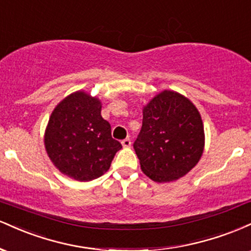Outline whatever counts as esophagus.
<instances>
[{
    "mask_svg": "<svg viewBox=\"0 0 251 251\" xmlns=\"http://www.w3.org/2000/svg\"><path fill=\"white\" fill-rule=\"evenodd\" d=\"M122 146L126 147V148H128V147H130V146H131L130 138H125V140H122Z\"/></svg>",
    "mask_w": 251,
    "mask_h": 251,
    "instance_id": "34e87169",
    "label": "esophagus"
}]
</instances>
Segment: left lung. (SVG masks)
<instances>
[{
	"mask_svg": "<svg viewBox=\"0 0 251 251\" xmlns=\"http://www.w3.org/2000/svg\"><path fill=\"white\" fill-rule=\"evenodd\" d=\"M204 130L195 105L175 91L164 90L143 109L142 128L134 142L141 169L152 181H175L201 158Z\"/></svg>",
	"mask_w": 251,
	"mask_h": 251,
	"instance_id": "8db88e82",
	"label": "left lung"
}]
</instances>
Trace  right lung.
Listing matches in <instances>:
<instances>
[{
    "label": "right lung",
    "instance_id": "add662e5",
    "mask_svg": "<svg viewBox=\"0 0 251 251\" xmlns=\"http://www.w3.org/2000/svg\"><path fill=\"white\" fill-rule=\"evenodd\" d=\"M44 144L55 167L81 182L102 176L122 148L101 116V102L83 91L66 97L54 109Z\"/></svg>",
    "mask_w": 251,
    "mask_h": 251
}]
</instances>
